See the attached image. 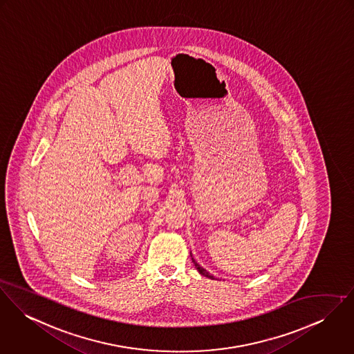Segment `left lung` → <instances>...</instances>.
Wrapping results in <instances>:
<instances>
[{
  "label": "left lung",
  "mask_w": 354,
  "mask_h": 354,
  "mask_svg": "<svg viewBox=\"0 0 354 354\" xmlns=\"http://www.w3.org/2000/svg\"><path fill=\"white\" fill-rule=\"evenodd\" d=\"M192 257H193V255H192ZM192 259H193V262H194V266H196V270H198V273H199V274L203 275V277H207V278H210V279H217V278H214V277H213V274H210L207 270H205V269H203L201 265H198L194 258H192Z\"/></svg>",
  "instance_id": "left-lung-1"
}]
</instances>
